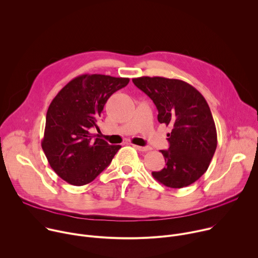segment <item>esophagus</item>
Masks as SVG:
<instances>
[{
	"label": "esophagus",
	"instance_id": "1",
	"mask_svg": "<svg viewBox=\"0 0 258 258\" xmlns=\"http://www.w3.org/2000/svg\"><path fill=\"white\" fill-rule=\"evenodd\" d=\"M135 148L139 151H142V152H146V151H149L150 150V147H142V146H138V145H133Z\"/></svg>",
	"mask_w": 258,
	"mask_h": 258
}]
</instances>
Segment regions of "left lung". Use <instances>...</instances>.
<instances>
[{
	"instance_id": "left-lung-1",
	"label": "left lung",
	"mask_w": 258,
	"mask_h": 258,
	"mask_svg": "<svg viewBox=\"0 0 258 258\" xmlns=\"http://www.w3.org/2000/svg\"><path fill=\"white\" fill-rule=\"evenodd\" d=\"M133 83L156 105L158 121L171 125L168 150H160L165 167L153 177L169 188L187 187L207 170L217 146L210 108L190 84L162 77H142Z\"/></svg>"
}]
</instances>
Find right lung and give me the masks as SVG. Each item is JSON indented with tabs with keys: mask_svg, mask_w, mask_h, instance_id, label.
<instances>
[{
	"mask_svg": "<svg viewBox=\"0 0 258 258\" xmlns=\"http://www.w3.org/2000/svg\"><path fill=\"white\" fill-rule=\"evenodd\" d=\"M127 78L83 75L71 80L51 102L42 148L53 170L73 186L93 181L121 148L90 133L109 97L124 88Z\"/></svg>",
	"mask_w": 258,
	"mask_h": 258,
	"instance_id": "add662e5",
	"label": "right lung"
}]
</instances>
